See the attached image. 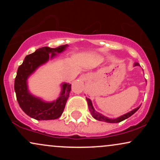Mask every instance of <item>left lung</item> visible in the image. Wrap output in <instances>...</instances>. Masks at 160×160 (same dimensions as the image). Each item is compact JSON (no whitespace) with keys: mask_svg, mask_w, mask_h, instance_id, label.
<instances>
[{"mask_svg":"<svg viewBox=\"0 0 160 160\" xmlns=\"http://www.w3.org/2000/svg\"><path fill=\"white\" fill-rule=\"evenodd\" d=\"M135 66H140L138 63H135ZM86 100H87V102H88V105H89V111H90L92 115V117H94L95 120H100V121H103V122H110V123H115V122H120L121 121L126 120V119L128 118L129 117H131L132 115H133L134 113L136 112L140 108L141 106H139V107H138L137 108H135V109H134L133 111L128 112V113H126V114L121 116V117H118V118H116V119H110V118H108V117H104L102 114H101V113H99L97 112L96 111H95L94 108H93L92 106V102L91 100L89 98H86Z\"/></svg>","mask_w":160,"mask_h":160,"instance_id":"8db88e82","label":"left lung"}]
</instances>
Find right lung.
I'll return each instance as SVG.
<instances>
[{
    "label": "right lung",
    "mask_w": 160,
    "mask_h": 160,
    "mask_svg": "<svg viewBox=\"0 0 160 160\" xmlns=\"http://www.w3.org/2000/svg\"><path fill=\"white\" fill-rule=\"evenodd\" d=\"M67 45L56 48L43 47L38 49L34 52L25 56V59L17 71L15 78L14 89L20 108L32 118L38 120H55L61 117L69 97L71 84H62V90L59 98L52 102H45L33 96L28 91L27 79L40 65H43L56 55L64 51ZM51 55H50V53Z\"/></svg>",
    "instance_id": "add662e5"
}]
</instances>
